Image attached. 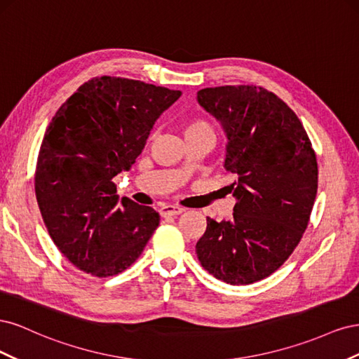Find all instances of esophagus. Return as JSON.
<instances>
[{
  "mask_svg": "<svg viewBox=\"0 0 359 359\" xmlns=\"http://www.w3.org/2000/svg\"><path fill=\"white\" fill-rule=\"evenodd\" d=\"M181 212H184V208L181 206H175V205H163L160 208V214L163 217L166 215H180Z\"/></svg>",
  "mask_w": 359,
  "mask_h": 359,
  "instance_id": "1",
  "label": "esophagus"
}]
</instances>
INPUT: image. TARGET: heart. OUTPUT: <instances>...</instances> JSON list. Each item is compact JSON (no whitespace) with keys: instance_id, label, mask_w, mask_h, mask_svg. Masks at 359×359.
Segmentation results:
<instances>
[{"instance_id":"heart-1","label":"heart","mask_w":359,"mask_h":359,"mask_svg":"<svg viewBox=\"0 0 359 359\" xmlns=\"http://www.w3.org/2000/svg\"><path fill=\"white\" fill-rule=\"evenodd\" d=\"M205 127H208V124H205L203 121H193L187 124L186 132H190V130H196V128H205Z\"/></svg>"}]
</instances>
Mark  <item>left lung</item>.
I'll list each match as a JSON object with an SVG mask.
<instances>
[{"instance_id": "8db88e82", "label": "left lung", "mask_w": 359, "mask_h": 359, "mask_svg": "<svg viewBox=\"0 0 359 359\" xmlns=\"http://www.w3.org/2000/svg\"><path fill=\"white\" fill-rule=\"evenodd\" d=\"M222 126L224 169L236 203L231 220L206 219L196 244L201 265L229 285L262 280L286 262L309 224L318 193V161L290 107L253 85L198 91Z\"/></svg>"}]
</instances>
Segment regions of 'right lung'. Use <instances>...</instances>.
I'll return each instance as SVG.
<instances>
[{"mask_svg":"<svg viewBox=\"0 0 359 359\" xmlns=\"http://www.w3.org/2000/svg\"><path fill=\"white\" fill-rule=\"evenodd\" d=\"M180 95L103 76L81 85L52 118L39 153L36 198L53 243L83 273H123L157 229L158 212L119 201L114 178L133 166Z\"/></svg>","mask_w":359,"mask_h":359,"instance_id":"right-lung-1","label":"right lung"}]
</instances>
